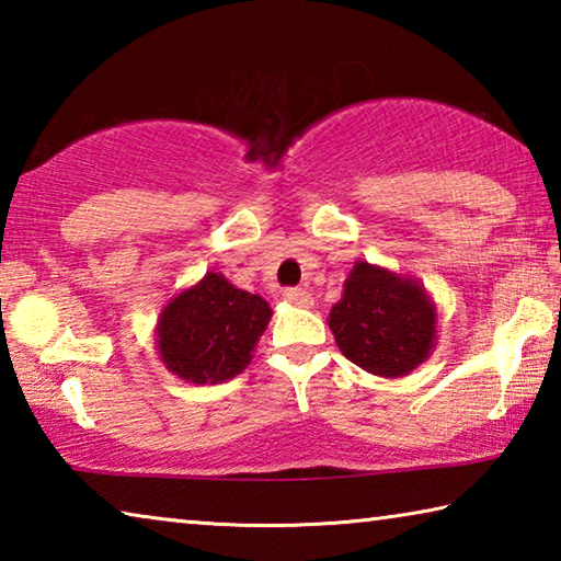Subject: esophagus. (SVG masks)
Returning a JSON list of instances; mask_svg holds the SVG:
<instances>
[{"instance_id": "34e87169", "label": "esophagus", "mask_w": 561, "mask_h": 561, "mask_svg": "<svg viewBox=\"0 0 561 561\" xmlns=\"http://www.w3.org/2000/svg\"><path fill=\"white\" fill-rule=\"evenodd\" d=\"M282 297H284V301L294 304V307H309V304H311V294L299 289V287H287V289H284Z\"/></svg>"}]
</instances>
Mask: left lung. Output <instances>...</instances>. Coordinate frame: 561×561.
<instances>
[{
  "label": "left lung",
  "mask_w": 561,
  "mask_h": 561,
  "mask_svg": "<svg viewBox=\"0 0 561 561\" xmlns=\"http://www.w3.org/2000/svg\"><path fill=\"white\" fill-rule=\"evenodd\" d=\"M329 329L351 364L398 378L428 358L435 341V307L413 279L356 262Z\"/></svg>",
  "instance_id": "8db88e82"
}]
</instances>
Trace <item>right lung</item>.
Here are the masks:
<instances>
[{
    "instance_id": "add662e5",
    "label": "right lung",
    "mask_w": 561,
    "mask_h": 561,
    "mask_svg": "<svg viewBox=\"0 0 561 561\" xmlns=\"http://www.w3.org/2000/svg\"><path fill=\"white\" fill-rule=\"evenodd\" d=\"M270 317V304L257 294L207 272L201 284L180 291L160 314V358L190 383L227 381L250 364Z\"/></svg>"
}]
</instances>
